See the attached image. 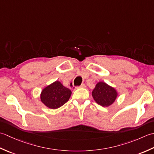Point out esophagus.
I'll return each instance as SVG.
<instances>
[{
	"label": "esophagus",
	"instance_id": "34e87169",
	"mask_svg": "<svg viewBox=\"0 0 154 154\" xmlns=\"http://www.w3.org/2000/svg\"><path fill=\"white\" fill-rule=\"evenodd\" d=\"M86 88V85L85 84H81L80 86H77L76 88Z\"/></svg>",
	"mask_w": 154,
	"mask_h": 154
}]
</instances>
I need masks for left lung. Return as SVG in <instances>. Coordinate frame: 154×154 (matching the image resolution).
<instances>
[{
    "instance_id": "left-lung-1",
    "label": "left lung",
    "mask_w": 154,
    "mask_h": 154,
    "mask_svg": "<svg viewBox=\"0 0 154 154\" xmlns=\"http://www.w3.org/2000/svg\"><path fill=\"white\" fill-rule=\"evenodd\" d=\"M92 94L97 103L103 107H108L115 102L117 98L118 92L108 84L103 82H99L96 84Z\"/></svg>"
}]
</instances>
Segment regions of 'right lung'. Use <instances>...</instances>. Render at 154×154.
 <instances>
[{
    "instance_id": "1",
    "label": "right lung",
    "mask_w": 154,
    "mask_h": 154,
    "mask_svg": "<svg viewBox=\"0 0 154 154\" xmlns=\"http://www.w3.org/2000/svg\"><path fill=\"white\" fill-rule=\"evenodd\" d=\"M71 94L70 89L64 86L59 81H56L42 90L40 100L48 108L57 109L68 101Z\"/></svg>"
}]
</instances>
